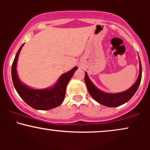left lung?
Listing matches in <instances>:
<instances>
[{
  "instance_id": "8db88e82",
  "label": "left lung",
  "mask_w": 150,
  "mask_h": 150,
  "mask_svg": "<svg viewBox=\"0 0 150 150\" xmlns=\"http://www.w3.org/2000/svg\"><path fill=\"white\" fill-rule=\"evenodd\" d=\"M141 78H142V65H141L140 60V73H139L137 80L130 89L125 92L116 93V94H110V93L102 92L99 90L92 83V81L89 80L87 73H85V81L89 94L94 100L97 101L99 104L108 106V107H116V106L125 104L131 99L138 89L141 82Z\"/></svg>"
}]
</instances>
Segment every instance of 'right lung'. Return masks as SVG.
<instances>
[{"mask_svg":"<svg viewBox=\"0 0 150 150\" xmlns=\"http://www.w3.org/2000/svg\"><path fill=\"white\" fill-rule=\"evenodd\" d=\"M23 46L24 44H22L19 49L12 65V79L15 89L24 101L35 109L49 110L57 107L64 100L67 85L77 68L75 67L68 73L63 74L58 79V82L51 88L44 89H31L22 83L17 73V62Z\"/></svg>","mask_w":150,"mask_h":150,"instance_id":"obj_1","label":"right lung"}]
</instances>
